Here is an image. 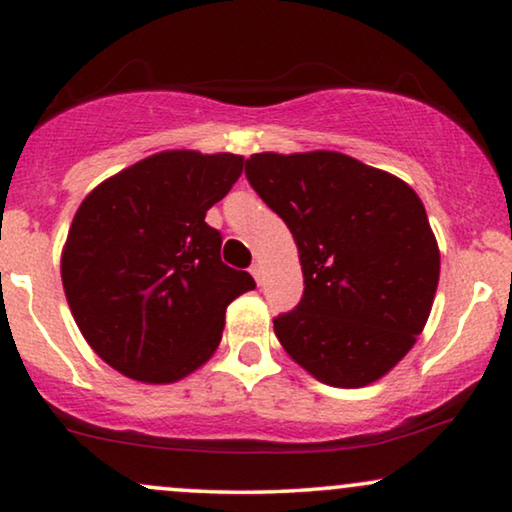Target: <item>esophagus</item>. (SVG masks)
<instances>
[{
	"instance_id": "esophagus-1",
	"label": "esophagus",
	"mask_w": 512,
	"mask_h": 512,
	"mask_svg": "<svg viewBox=\"0 0 512 512\" xmlns=\"http://www.w3.org/2000/svg\"><path fill=\"white\" fill-rule=\"evenodd\" d=\"M249 272H251V275H254V279H256L258 284L263 282V265H261V263H254V265H251Z\"/></svg>"
}]
</instances>
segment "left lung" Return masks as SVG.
<instances>
[{"mask_svg": "<svg viewBox=\"0 0 512 512\" xmlns=\"http://www.w3.org/2000/svg\"><path fill=\"white\" fill-rule=\"evenodd\" d=\"M244 172L303 265V300L275 319L286 354L331 387L380 380L417 342L438 289L440 251L419 195L338 151L254 153Z\"/></svg>", "mask_w": 512, "mask_h": 512, "instance_id": "8db88e82", "label": "left lung"}]
</instances>
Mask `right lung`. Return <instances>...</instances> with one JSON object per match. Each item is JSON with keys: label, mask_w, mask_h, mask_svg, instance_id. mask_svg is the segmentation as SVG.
<instances>
[{"label": "right lung", "mask_w": 512, "mask_h": 512, "mask_svg": "<svg viewBox=\"0 0 512 512\" xmlns=\"http://www.w3.org/2000/svg\"><path fill=\"white\" fill-rule=\"evenodd\" d=\"M235 153L160 151L86 195L62 247L76 326L118 373L170 384L212 359L226 307L256 289L221 261L207 209L242 174Z\"/></svg>", "instance_id": "1"}]
</instances>
